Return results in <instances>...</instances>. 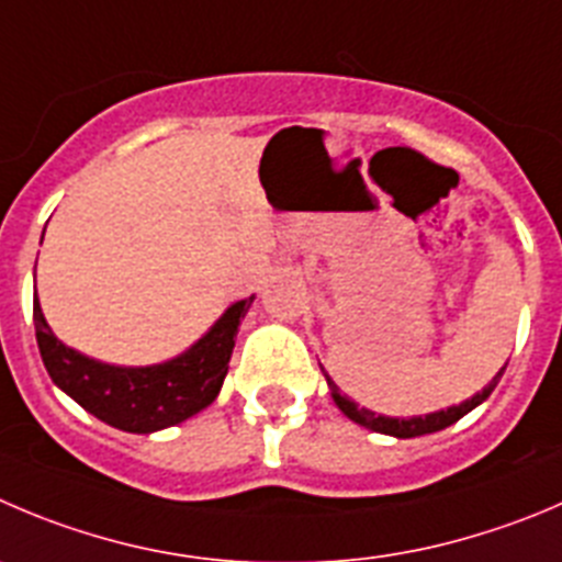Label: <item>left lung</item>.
<instances>
[{"label":"left lung","mask_w":562,"mask_h":562,"mask_svg":"<svg viewBox=\"0 0 562 562\" xmlns=\"http://www.w3.org/2000/svg\"><path fill=\"white\" fill-rule=\"evenodd\" d=\"M319 370H323V364H319ZM502 372H505V367H502V370L494 375V381H491L483 392L474 394L472 400H463L461 405H452V408H447V411H436V414L411 416V419H394V416L375 414V411H370V408H358L352 400H347L345 394L339 392V386H336L328 375H325V381H328V386H330V397H334V403L339 405V411L347 416V419H352L356 425H361V427H370V430H375V432H386V436L416 438V436H425V432H436V430H445V427L456 425L461 416H467L469 411L477 408L480 403H485V400H488V394L496 389V383H499Z\"/></svg>","instance_id":"left-lung-1"}]
</instances>
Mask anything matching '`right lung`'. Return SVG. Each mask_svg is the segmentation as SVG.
<instances>
[{
  "label": "right lung",
  "instance_id": "1",
  "mask_svg": "<svg viewBox=\"0 0 562 562\" xmlns=\"http://www.w3.org/2000/svg\"><path fill=\"white\" fill-rule=\"evenodd\" d=\"M254 295L226 308L190 350L151 367H112L82 356L52 334L41 303L32 301L35 339L52 381L88 414L126 432L179 425L215 403L228 372L234 339Z\"/></svg>",
  "mask_w": 562,
  "mask_h": 562
}]
</instances>
